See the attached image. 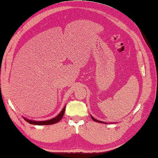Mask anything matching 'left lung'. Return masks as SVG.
I'll use <instances>...</instances> for the list:
<instances>
[{
  "mask_svg": "<svg viewBox=\"0 0 158 158\" xmlns=\"http://www.w3.org/2000/svg\"><path fill=\"white\" fill-rule=\"evenodd\" d=\"M90 117H91V118L93 119V120L94 121V122H99V123H103V124H107L106 122H102V121H100V120H97V119H95L94 118H93L92 115H90Z\"/></svg>",
  "mask_w": 158,
  "mask_h": 158,
  "instance_id": "left-lung-1",
  "label": "left lung"
}]
</instances>
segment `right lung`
I'll return each mask as SVG.
<instances>
[{
	"instance_id": "1",
	"label": "right lung",
	"mask_w": 158,
	"mask_h": 158,
	"mask_svg": "<svg viewBox=\"0 0 158 158\" xmlns=\"http://www.w3.org/2000/svg\"><path fill=\"white\" fill-rule=\"evenodd\" d=\"M65 111V106L63 108V110L61 111L60 113H59L57 116L55 117L54 118L51 119V120H44V121H36V120H29V119H27L26 118H23L24 120H25L27 122L34 125H51V124H54L55 123H57L58 122L60 121L63 116H64V113Z\"/></svg>"
}]
</instances>
